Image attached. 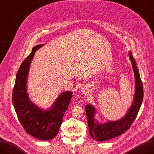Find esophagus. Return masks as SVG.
<instances>
[{
	"mask_svg": "<svg viewBox=\"0 0 154 154\" xmlns=\"http://www.w3.org/2000/svg\"><path fill=\"white\" fill-rule=\"evenodd\" d=\"M81 93L83 94H85V95H87L89 93V90H88L86 87H82L81 88Z\"/></svg>",
	"mask_w": 154,
	"mask_h": 154,
	"instance_id": "esophagus-1",
	"label": "esophagus"
}]
</instances>
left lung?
<instances>
[{"label":"left lung","instance_id":"1","mask_svg":"<svg viewBox=\"0 0 154 154\" xmlns=\"http://www.w3.org/2000/svg\"><path fill=\"white\" fill-rule=\"evenodd\" d=\"M128 57L134 72L135 89L133 102L126 114L118 120L108 121L102 123L99 122L95 118L96 113L95 106L90 103L85 106L90 135L96 141H107L122 135L134 122L140 110L143 99V84L137 63L130 51L128 52Z\"/></svg>","mask_w":154,"mask_h":154}]
</instances>
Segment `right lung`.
Returning <instances> with one entry per match:
<instances>
[{"mask_svg":"<svg viewBox=\"0 0 154 154\" xmlns=\"http://www.w3.org/2000/svg\"><path fill=\"white\" fill-rule=\"evenodd\" d=\"M45 45L40 44L32 48L31 54L21 64L16 74L13 92V104L17 118L26 132L40 140H50L58 134L67 110L71 91L62 92L50 108L45 109L35 105L27 92V80L30 64L35 52Z\"/></svg>","mask_w":154,"mask_h":154,"instance_id":"obj_1","label":"right lung"}]
</instances>
